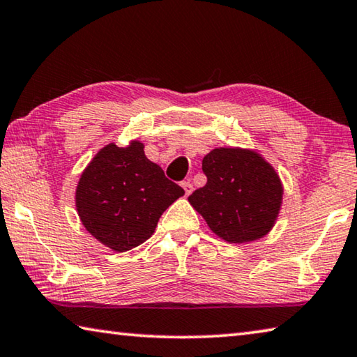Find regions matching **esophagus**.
<instances>
[{
  "label": "esophagus",
  "mask_w": 357,
  "mask_h": 357,
  "mask_svg": "<svg viewBox=\"0 0 357 357\" xmlns=\"http://www.w3.org/2000/svg\"><path fill=\"white\" fill-rule=\"evenodd\" d=\"M181 185H183L185 195H190L192 190H193V185H192L190 181H183V183H181Z\"/></svg>",
  "instance_id": "esophagus-1"
}]
</instances>
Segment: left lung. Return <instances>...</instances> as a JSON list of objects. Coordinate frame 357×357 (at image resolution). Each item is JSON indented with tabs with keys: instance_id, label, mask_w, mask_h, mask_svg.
Instances as JSON below:
<instances>
[{
	"instance_id": "left-lung-1",
	"label": "left lung",
	"mask_w": 357,
	"mask_h": 357,
	"mask_svg": "<svg viewBox=\"0 0 357 357\" xmlns=\"http://www.w3.org/2000/svg\"><path fill=\"white\" fill-rule=\"evenodd\" d=\"M206 185L189 203L229 244L257 241L274 228L283 202L279 173L255 149L214 148L203 157Z\"/></svg>"
}]
</instances>
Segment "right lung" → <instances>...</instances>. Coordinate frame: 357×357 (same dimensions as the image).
Masks as SVG:
<instances>
[{
  "label": "right lung",
  "mask_w": 357,
  "mask_h": 357,
  "mask_svg": "<svg viewBox=\"0 0 357 357\" xmlns=\"http://www.w3.org/2000/svg\"><path fill=\"white\" fill-rule=\"evenodd\" d=\"M184 195L144 155V144L108 143L82 172L75 189L80 222L113 252H128L153 236L164 211Z\"/></svg>",
  "instance_id": "1"
}]
</instances>
